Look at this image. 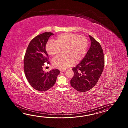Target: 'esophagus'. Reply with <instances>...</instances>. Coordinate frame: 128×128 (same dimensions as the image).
<instances>
[{"instance_id":"1","label":"esophagus","mask_w":128,"mask_h":128,"mask_svg":"<svg viewBox=\"0 0 128 128\" xmlns=\"http://www.w3.org/2000/svg\"><path fill=\"white\" fill-rule=\"evenodd\" d=\"M65 70H60V73H61V72H65Z\"/></svg>"}]
</instances>
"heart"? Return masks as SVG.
I'll list each match as a JSON object with an SVG mask.
<instances>
[{
    "instance_id": "obj_1",
    "label": "heart",
    "mask_w": 128,
    "mask_h": 128,
    "mask_svg": "<svg viewBox=\"0 0 128 128\" xmlns=\"http://www.w3.org/2000/svg\"><path fill=\"white\" fill-rule=\"evenodd\" d=\"M88 42L83 36L72 33H63L58 36L55 42L49 41L45 48L50 56L58 54L61 49H64V56H57L52 60V64L55 68L64 70L78 62L84 57L87 51Z\"/></svg>"
}]
</instances>
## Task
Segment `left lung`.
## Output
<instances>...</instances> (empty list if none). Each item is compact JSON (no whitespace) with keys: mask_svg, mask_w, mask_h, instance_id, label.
Returning a JSON list of instances; mask_svg holds the SVG:
<instances>
[{"mask_svg":"<svg viewBox=\"0 0 128 128\" xmlns=\"http://www.w3.org/2000/svg\"><path fill=\"white\" fill-rule=\"evenodd\" d=\"M90 46L84 57L72 68L74 76L70 80L72 87L80 92H87L95 86L104 66V56L101 45L89 35Z\"/></svg>","mask_w":128,"mask_h":128,"instance_id":"8db88e82","label":"left lung"}]
</instances>
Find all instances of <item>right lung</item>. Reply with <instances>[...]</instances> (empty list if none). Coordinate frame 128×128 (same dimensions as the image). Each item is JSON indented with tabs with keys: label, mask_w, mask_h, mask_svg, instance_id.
I'll return each mask as SVG.
<instances>
[{
	"label": "right lung",
	"mask_w": 128,
	"mask_h": 128,
	"mask_svg": "<svg viewBox=\"0 0 128 128\" xmlns=\"http://www.w3.org/2000/svg\"><path fill=\"white\" fill-rule=\"evenodd\" d=\"M52 32H44L36 36L27 47L24 59V72L27 80L35 90L44 92L54 84L60 73L58 69H52L45 73L42 70L44 63L48 62V54L45 46Z\"/></svg>",
	"instance_id": "add662e5"
}]
</instances>
